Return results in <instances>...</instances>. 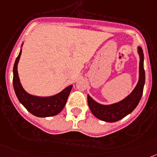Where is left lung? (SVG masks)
<instances>
[{
	"instance_id": "1",
	"label": "left lung",
	"mask_w": 157,
	"mask_h": 157,
	"mask_svg": "<svg viewBox=\"0 0 157 157\" xmlns=\"http://www.w3.org/2000/svg\"><path fill=\"white\" fill-rule=\"evenodd\" d=\"M137 52L140 57L139 63V80L133 92L121 101L110 105H103L95 102L88 95V103L92 114L104 122H114L122 119L130 114L136 108L143 94L145 73L144 69V54L142 49L138 46Z\"/></svg>"
}]
</instances>
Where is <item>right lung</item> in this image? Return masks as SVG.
Instances as JSON below:
<instances>
[{"mask_svg": "<svg viewBox=\"0 0 157 157\" xmlns=\"http://www.w3.org/2000/svg\"><path fill=\"white\" fill-rule=\"evenodd\" d=\"M21 51L20 50L13 66V88L19 101L35 116L42 118L54 116L61 112L65 107L73 85H69L59 93L47 97L35 96L28 93L20 84L17 71V65L21 55Z\"/></svg>", "mask_w": 157, "mask_h": 157, "instance_id": "add662e5", "label": "right lung"}]
</instances>
